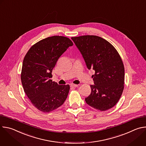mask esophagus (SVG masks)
I'll list each match as a JSON object with an SVG mask.
<instances>
[{"label":"esophagus","instance_id":"34e87169","mask_svg":"<svg viewBox=\"0 0 146 146\" xmlns=\"http://www.w3.org/2000/svg\"><path fill=\"white\" fill-rule=\"evenodd\" d=\"M70 87H78V85L74 84H70Z\"/></svg>","mask_w":146,"mask_h":146}]
</instances>
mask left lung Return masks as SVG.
I'll return each mask as SVG.
<instances>
[{"instance_id": "1", "label": "left lung", "mask_w": 146, "mask_h": 146, "mask_svg": "<svg viewBox=\"0 0 146 146\" xmlns=\"http://www.w3.org/2000/svg\"><path fill=\"white\" fill-rule=\"evenodd\" d=\"M84 59L88 69H93L94 85L85 99L87 105L100 111L114 106L119 100L124 84L125 70L115 48L107 40L93 35L71 38Z\"/></svg>"}]
</instances>
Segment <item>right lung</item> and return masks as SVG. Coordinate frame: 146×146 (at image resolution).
<instances>
[{"label":"right lung","instance_id":"1","mask_svg":"<svg viewBox=\"0 0 146 146\" xmlns=\"http://www.w3.org/2000/svg\"><path fill=\"white\" fill-rule=\"evenodd\" d=\"M73 45L68 37H48L32 46L24 59L21 75L24 90L33 105L41 111L54 110L68 97L69 85H59L51 78L59 58Z\"/></svg>","mask_w":146,"mask_h":146}]
</instances>
